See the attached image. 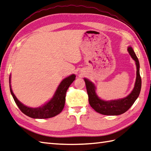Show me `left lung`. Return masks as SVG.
I'll list each match as a JSON object with an SVG mask.
<instances>
[{"mask_svg": "<svg viewBox=\"0 0 151 151\" xmlns=\"http://www.w3.org/2000/svg\"><path fill=\"white\" fill-rule=\"evenodd\" d=\"M127 50L132 58L135 61L137 70L134 89L132 92L126 97L117 99V100H102L97 95L96 87L93 83L87 78H84L88 95L89 103L91 106L99 114L106 115H118L124 114L132 106L134 102L139 97L141 88H142V79L139 75V60L132 47H129Z\"/></svg>", "mask_w": 151, "mask_h": 151, "instance_id": "8db88e82", "label": "left lung"}]
</instances>
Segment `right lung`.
Here are the masks:
<instances>
[{"label": "right lung", "instance_id": "1", "mask_svg": "<svg viewBox=\"0 0 151 151\" xmlns=\"http://www.w3.org/2000/svg\"><path fill=\"white\" fill-rule=\"evenodd\" d=\"M75 75L69 76L64 78L59 84L52 98L41 106L31 108L27 106L19 101L15 97L11 87V76H9V88L10 92L19 108L27 116L34 119H48L56 116L63 110L65 102V95L67 89L75 80Z\"/></svg>", "mask_w": 151, "mask_h": 151}]
</instances>
